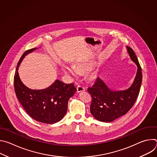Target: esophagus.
Here are the masks:
<instances>
[{"label": "esophagus", "instance_id": "34e87169", "mask_svg": "<svg viewBox=\"0 0 157 157\" xmlns=\"http://www.w3.org/2000/svg\"><path fill=\"white\" fill-rule=\"evenodd\" d=\"M85 90V88L84 86L79 85L77 87V91L78 92H81V91H84Z\"/></svg>", "mask_w": 157, "mask_h": 157}]
</instances>
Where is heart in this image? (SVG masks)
I'll use <instances>...</instances> for the list:
<instances>
[{
	"label": "heart",
	"mask_w": 157,
	"mask_h": 157,
	"mask_svg": "<svg viewBox=\"0 0 157 157\" xmlns=\"http://www.w3.org/2000/svg\"><path fill=\"white\" fill-rule=\"evenodd\" d=\"M89 68V66H76L75 67L70 66H63V70L66 73L70 74L73 76H76L78 75V73H82V71L87 70Z\"/></svg>",
	"instance_id": "b5f03b06"
}]
</instances>
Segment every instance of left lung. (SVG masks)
Wrapping results in <instances>:
<instances>
[{"label": "left lung", "mask_w": 157, "mask_h": 157, "mask_svg": "<svg viewBox=\"0 0 157 157\" xmlns=\"http://www.w3.org/2000/svg\"><path fill=\"white\" fill-rule=\"evenodd\" d=\"M131 59L137 66V73L132 85L124 91H113L98 78L93 86L87 88L91 95L90 111L97 120L110 122L126 114L135 104L142 81V68L133 50L127 46Z\"/></svg>", "instance_id": "left-lung-1"}]
</instances>
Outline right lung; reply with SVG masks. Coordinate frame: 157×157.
<instances>
[{
    "instance_id": "1",
    "label": "right lung",
    "mask_w": 157,
    "mask_h": 157,
    "mask_svg": "<svg viewBox=\"0 0 157 157\" xmlns=\"http://www.w3.org/2000/svg\"><path fill=\"white\" fill-rule=\"evenodd\" d=\"M35 49L27 50L17 64L13 82L15 94L32 118L44 124H54L64 117L68 109V100L77 89L73 83L66 84L58 79L48 88L41 90H33L22 83L18 76V66L24 58Z\"/></svg>"
}]
</instances>
